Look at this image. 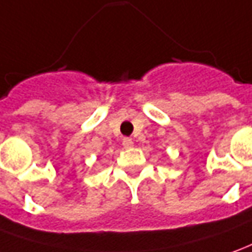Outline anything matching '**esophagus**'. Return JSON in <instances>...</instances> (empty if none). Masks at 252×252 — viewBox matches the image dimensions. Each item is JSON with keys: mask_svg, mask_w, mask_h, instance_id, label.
Returning <instances> with one entry per match:
<instances>
[{"mask_svg": "<svg viewBox=\"0 0 252 252\" xmlns=\"http://www.w3.org/2000/svg\"><path fill=\"white\" fill-rule=\"evenodd\" d=\"M122 145L125 147V148H131V147L134 145V143H133V140H131V138H123Z\"/></svg>", "mask_w": 252, "mask_h": 252, "instance_id": "obj_1", "label": "esophagus"}]
</instances>
